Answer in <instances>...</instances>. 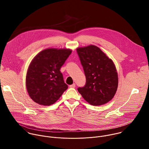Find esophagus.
I'll return each mask as SVG.
<instances>
[{
	"label": "esophagus",
	"instance_id": "1",
	"mask_svg": "<svg viewBox=\"0 0 149 149\" xmlns=\"http://www.w3.org/2000/svg\"><path fill=\"white\" fill-rule=\"evenodd\" d=\"M75 86H76V85H75V84H72V85H69V87L70 88H75Z\"/></svg>",
	"mask_w": 149,
	"mask_h": 149
}]
</instances>
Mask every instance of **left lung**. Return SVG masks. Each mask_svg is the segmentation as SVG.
<instances>
[{"instance_id":"1","label":"left lung","mask_w":149,"mask_h":149,"mask_svg":"<svg viewBox=\"0 0 149 149\" xmlns=\"http://www.w3.org/2000/svg\"><path fill=\"white\" fill-rule=\"evenodd\" d=\"M83 65L86 84L77 89L88 103L100 106L115 96L118 86V75L111 58L97 46L91 45L77 48Z\"/></svg>"}]
</instances>
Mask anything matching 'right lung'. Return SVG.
<instances>
[{"label":"right lung","mask_w":149,"mask_h":149,"mask_svg":"<svg viewBox=\"0 0 149 149\" xmlns=\"http://www.w3.org/2000/svg\"><path fill=\"white\" fill-rule=\"evenodd\" d=\"M72 51L70 49L48 48L32 60L27 69L26 85L34 102L42 106H50L68 89L60 68Z\"/></svg>","instance_id":"right-lung-1"}]
</instances>
